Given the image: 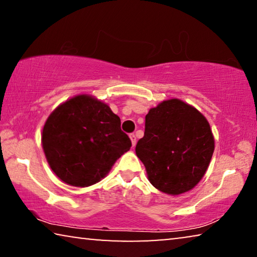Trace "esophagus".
Returning <instances> with one entry per match:
<instances>
[{
  "label": "esophagus",
  "mask_w": 257,
  "mask_h": 257,
  "mask_svg": "<svg viewBox=\"0 0 257 257\" xmlns=\"http://www.w3.org/2000/svg\"><path fill=\"white\" fill-rule=\"evenodd\" d=\"M130 140H132L133 148H134V147H135V145H136V142H137V139H136L135 134H130Z\"/></svg>",
  "instance_id": "obj_1"
}]
</instances>
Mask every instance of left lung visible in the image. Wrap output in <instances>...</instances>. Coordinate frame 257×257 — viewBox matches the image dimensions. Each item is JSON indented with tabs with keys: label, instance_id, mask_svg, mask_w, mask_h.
Instances as JSON below:
<instances>
[{
	"label": "left lung",
	"instance_id": "8db88e82",
	"mask_svg": "<svg viewBox=\"0 0 257 257\" xmlns=\"http://www.w3.org/2000/svg\"><path fill=\"white\" fill-rule=\"evenodd\" d=\"M135 150L152 186L179 195L193 189L205 174L214 140L209 122L196 108L171 99L149 110Z\"/></svg>",
	"mask_w": 257,
	"mask_h": 257
}]
</instances>
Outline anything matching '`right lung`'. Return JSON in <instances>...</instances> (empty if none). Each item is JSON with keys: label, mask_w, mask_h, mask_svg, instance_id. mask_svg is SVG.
Returning a JSON list of instances; mask_svg holds the SVG:
<instances>
[{"label": "right lung", "mask_w": 257, "mask_h": 257, "mask_svg": "<svg viewBox=\"0 0 257 257\" xmlns=\"http://www.w3.org/2000/svg\"><path fill=\"white\" fill-rule=\"evenodd\" d=\"M41 142L53 172L75 187L100 181L132 147L120 117L85 94L69 99L48 116Z\"/></svg>", "instance_id": "add662e5"}]
</instances>
